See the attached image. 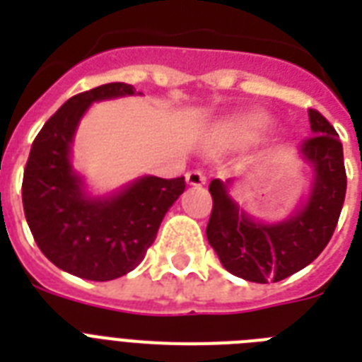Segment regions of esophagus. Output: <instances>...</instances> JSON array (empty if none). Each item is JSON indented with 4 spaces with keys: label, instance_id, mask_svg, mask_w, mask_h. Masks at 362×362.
I'll return each instance as SVG.
<instances>
[{
    "label": "esophagus",
    "instance_id": "34e87169",
    "mask_svg": "<svg viewBox=\"0 0 362 362\" xmlns=\"http://www.w3.org/2000/svg\"><path fill=\"white\" fill-rule=\"evenodd\" d=\"M186 182L189 186H203V184H206V176H204L203 170H189V173H186Z\"/></svg>",
    "mask_w": 362,
    "mask_h": 362
}]
</instances>
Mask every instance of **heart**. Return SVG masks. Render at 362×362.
Instances as JSON below:
<instances>
[{"mask_svg": "<svg viewBox=\"0 0 362 362\" xmlns=\"http://www.w3.org/2000/svg\"><path fill=\"white\" fill-rule=\"evenodd\" d=\"M238 127L244 131H263L267 129L270 125V120L267 118L264 115H250L246 116V118H242V120H238Z\"/></svg>", "mask_w": 362, "mask_h": 362, "instance_id": "obj_1", "label": "heart"}]
</instances>
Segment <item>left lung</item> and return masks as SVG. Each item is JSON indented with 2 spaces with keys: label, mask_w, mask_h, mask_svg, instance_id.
Instances as JSON below:
<instances>
[{
  "label": "left lung",
  "mask_w": 362,
  "mask_h": 362,
  "mask_svg": "<svg viewBox=\"0 0 362 362\" xmlns=\"http://www.w3.org/2000/svg\"><path fill=\"white\" fill-rule=\"evenodd\" d=\"M314 135L306 139L300 153L314 169V184L303 209L278 223L253 221L231 197V180L214 178L212 214L206 238L221 264L231 274L255 284L280 281L308 267L331 240L346 199V167L342 142L327 118L308 110Z\"/></svg>",
  "instance_id": "1"
}]
</instances>
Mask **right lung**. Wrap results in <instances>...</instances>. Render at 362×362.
Returning <instances> with one entry per match:
<instances>
[{
	"label": "right lung",
	"instance_id": "right-lung-1",
	"mask_svg": "<svg viewBox=\"0 0 362 362\" xmlns=\"http://www.w3.org/2000/svg\"><path fill=\"white\" fill-rule=\"evenodd\" d=\"M110 82L67 99L31 144L22 180L25 221L37 246L58 269L93 281L127 274L156 240L167 210L186 189L184 176H142L109 197H90L71 165L76 125L95 101L133 95Z\"/></svg>",
	"mask_w": 362,
	"mask_h": 362
}]
</instances>
